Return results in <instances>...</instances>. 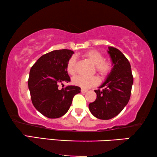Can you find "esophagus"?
I'll list each match as a JSON object with an SVG mask.
<instances>
[{"label":"esophagus","mask_w":157,"mask_h":157,"mask_svg":"<svg viewBox=\"0 0 157 157\" xmlns=\"http://www.w3.org/2000/svg\"><path fill=\"white\" fill-rule=\"evenodd\" d=\"M88 90L87 89H81V93L84 94L86 92H87Z\"/></svg>","instance_id":"obj_1"}]
</instances>
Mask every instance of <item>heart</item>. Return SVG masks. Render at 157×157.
<instances>
[{
    "label": "heart",
    "instance_id": "1",
    "mask_svg": "<svg viewBox=\"0 0 157 157\" xmlns=\"http://www.w3.org/2000/svg\"><path fill=\"white\" fill-rule=\"evenodd\" d=\"M85 57L89 59L94 65L96 69L102 76H107L112 70V64L111 62L105 61L103 54L98 51L90 50L84 53ZM76 66V58L72 56L68 60L67 63V72L69 74H74ZM74 84L80 86L83 89L92 87L98 83V78L96 76L86 77L83 76H76L73 78Z\"/></svg>",
    "mask_w": 157,
    "mask_h": 157
}]
</instances>
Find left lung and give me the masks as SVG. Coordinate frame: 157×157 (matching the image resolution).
I'll use <instances>...</instances> for the list:
<instances>
[{"label":"left lung","mask_w":157,"mask_h":157,"mask_svg":"<svg viewBox=\"0 0 157 157\" xmlns=\"http://www.w3.org/2000/svg\"><path fill=\"white\" fill-rule=\"evenodd\" d=\"M113 68L106 80L95 90L96 99L89 104V110L99 119L108 120L117 116L128 104L133 78L129 61L119 49L109 47Z\"/></svg>","instance_id":"1"}]
</instances>
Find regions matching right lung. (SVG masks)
Wrapping results in <instances>:
<instances>
[{"label":"right lung","instance_id":"obj_1","mask_svg":"<svg viewBox=\"0 0 157 157\" xmlns=\"http://www.w3.org/2000/svg\"><path fill=\"white\" fill-rule=\"evenodd\" d=\"M74 53L68 49L51 51L40 56L30 71L28 85L32 103L36 110L49 119L65 114L74 96L81 92V88L76 86L58 89L59 84L71 81L66 67Z\"/></svg>","mask_w":157,"mask_h":157}]
</instances>
